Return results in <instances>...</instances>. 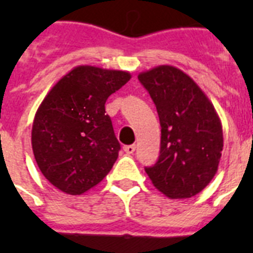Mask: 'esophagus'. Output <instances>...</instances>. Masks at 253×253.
<instances>
[{
	"instance_id": "esophagus-1",
	"label": "esophagus",
	"mask_w": 253,
	"mask_h": 253,
	"mask_svg": "<svg viewBox=\"0 0 253 253\" xmlns=\"http://www.w3.org/2000/svg\"><path fill=\"white\" fill-rule=\"evenodd\" d=\"M123 150H125V152L128 155L134 154L135 150H136V147H135V144H130V146H125L123 147Z\"/></svg>"
}]
</instances>
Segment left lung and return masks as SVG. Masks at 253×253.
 I'll return each instance as SVG.
<instances>
[{
	"instance_id": "1",
	"label": "left lung",
	"mask_w": 253,
	"mask_h": 253,
	"mask_svg": "<svg viewBox=\"0 0 253 253\" xmlns=\"http://www.w3.org/2000/svg\"><path fill=\"white\" fill-rule=\"evenodd\" d=\"M138 79L156 105L162 126L160 156L146 173L168 198L196 196L218 170L223 150L219 117L202 89L176 67L159 65Z\"/></svg>"
}]
</instances>
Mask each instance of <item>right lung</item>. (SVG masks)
<instances>
[{"label":"right lung","instance_id":"obj_1","mask_svg":"<svg viewBox=\"0 0 253 253\" xmlns=\"http://www.w3.org/2000/svg\"><path fill=\"white\" fill-rule=\"evenodd\" d=\"M130 79L126 71L79 65L47 93L34 118L31 144L55 188L80 196L110 172L121 144L105 103Z\"/></svg>","mask_w":253,"mask_h":253}]
</instances>
